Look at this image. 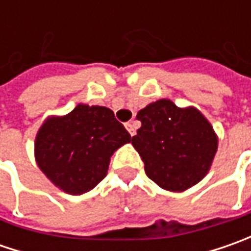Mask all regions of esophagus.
<instances>
[{"label":"esophagus","mask_w":251,"mask_h":251,"mask_svg":"<svg viewBox=\"0 0 251 251\" xmlns=\"http://www.w3.org/2000/svg\"><path fill=\"white\" fill-rule=\"evenodd\" d=\"M126 128H127V131L130 132L131 137H132V135H135V128H134V124H132V123H126Z\"/></svg>","instance_id":"esophagus-1"}]
</instances>
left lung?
I'll return each instance as SVG.
<instances>
[{
	"mask_svg": "<svg viewBox=\"0 0 251 251\" xmlns=\"http://www.w3.org/2000/svg\"><path fill=\"white\" fill-rule=\"evenodd\" d=\"M137 119L141 128L131 144L152 181L178 193L204 178L217 153L218 137L201 111L160 99L141 109Z\"/></svg>",
	"mask_w": 251,
	"mask_h": 251,
	"instance_id": "obj_1",
	"label": "left lung"
}]
</instances>
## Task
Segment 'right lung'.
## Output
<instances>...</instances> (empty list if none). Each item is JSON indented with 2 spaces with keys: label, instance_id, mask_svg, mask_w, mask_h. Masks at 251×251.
I'll list each match as a JSON object with an SVG mask.
<instances>
[{
  "label": "right lung",
  "instance_id": "1",
  "mask_svg": "<svg viewBox=\"0 0 251 251\" xmlns=\"http://www.w3.org/2000/svg\"><path fill=\"white\" fill-rule=\"evenodd\" d=\"M130 141L110 109L81 103L65 116L44 120L34 141V158L54 186L79 196L106 177L110 156Z\"/></svg>",
  "mask_w": 251,
  "mask_h": 251
}]
</instances>
